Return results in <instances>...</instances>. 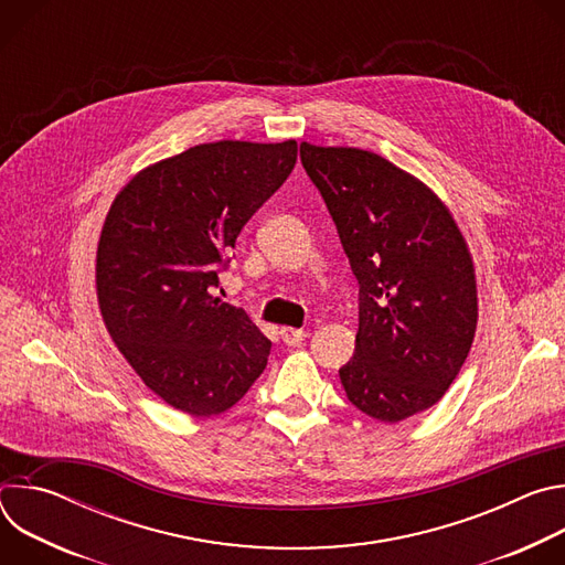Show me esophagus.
I'll list each match as a JSON object with an SVG mask.
<instances>
[{"mask_svg":"<svg viewBox=\"0 0 565 565\" xmlns=\"http://www.w3.org/2000/svg\"><path fill=\"white\" fill-rule=\"evenodd\" d=\"M306 338V331L303 329H292V327H284L281 329V340L288 344V347H295L299 342H303Z\"/></svg>","mask_w":565,"mask_h":565,"instance_id":"34e87169","label":"esophagus"}]
</instances>
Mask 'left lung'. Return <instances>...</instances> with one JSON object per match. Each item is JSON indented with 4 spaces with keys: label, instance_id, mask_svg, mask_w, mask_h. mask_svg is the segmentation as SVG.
<instances>
[{
    "label": "left lung",
    "instance_id": "1",
    "mask_svg": "<svg viewBox=\"0 0 565 565\" xmlns=\"http://www.w3.org/2000/svg\"><path fill=\"white\" fill-rule=\"evenodd\" d=\"M301 166L324 199L360 284L355 353L340 369L353 405L382 423L445 395L476 333V279L443 201L386 158L301 142Z\"/></svg>",
    "mask_w": 565,
    "mask_h": 565
}]
</instances>
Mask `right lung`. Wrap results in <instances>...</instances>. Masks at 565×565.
<instances>
[{
    "label": "right lung",
    "instance_id": "obj_1",
    "mask_svg": "<svg viewBox=\"0 0 565 565\" xmlns=\"http://www.w3.org/2000/svg\"><path fill=\"white\" fill-rule=\"evenodd\" d=\"M295 163V140L196 145L136 174L107 214L96 264L103 319L140 380L183 414H223L268 364L270 340L212 288Z\"/></svg>",
    "mask_w": 565,
    "mask_h": 565
}]
</instances>
